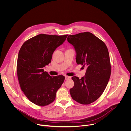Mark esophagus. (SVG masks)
Instances as JSON below:
<instances>
[{"label":"esophagus","mask_w":131,"mask_h":131,"mask_svg":"<svg viewBox=\"0 0 131 131\" xmlns=\"http://www.w3.org/2000/svg\"><path fill=\"white\" fill-rule=\"evenodd\" d=\"M69 79H71V77H69V76H67V75H66L65 76V80H69Z\"/></svg>","instance_id":"obj_1"}]
</instances>
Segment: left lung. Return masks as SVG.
I'll list each match as a JSON object with an SVG mask.
<instances>
[{
	"label": "left lung",
	"mask_w": 131,
	"mask_h": 131,
	"mask_svg": "<svg viewBox=\"0 0 131 131\" xmlns=\"http://www.w3.org/2000/svg\"><path fill=\"white\" fill-rule=\"evenodd\" d=\"M67 40L75 48L77 63L87 68L81 79L72 78L74 86L70 89L71 95L81 104H90L103 93L111 77L108 49L102 41L90 32L69 35Z\"/></svg>",
	"instance_id": "1"
}]
</instances>
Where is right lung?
<instances>
[{
  "label": "right lung",
  "instance_id": "obj_1",
  "mask_svg": "<svg viewBox=\"0 0 131 131\" xmlns=\"http://www.w3.org/2000/svg\"><path fill=\"white\" fill-rule=\"evenodd\" d=\"M67 36L41 34L26 41L19 51L17 72L20 88L37 105L52 102L63 83V75L51 76L43 68L51 62L53 52Z\"/></svg>",
  "mask_w": 131,
  "mask_h": 131
}]
</instances>
